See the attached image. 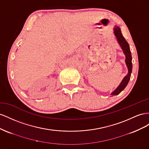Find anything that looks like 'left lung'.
<instances>
[{
	"mask_svg": "<svg viewBox=\"0 0 149 149\" xmlns=\"http://www.w3.org/2000/svg\"><path fill=\"white\" fill-rule=\"evenodd\" d=\"M114 34L117 38L118 44H120L123 51H124V53L125 55V62L129 71L128 74H127L124 78V79L122 80V81L119 85V86L116 88V91H113L111 93L112 95H118L124 90L127 86V84L129 83L132 73V55L130 50L129 45L128 44V42H127L125 39V38L123 37L120 29L118 27L116 26L114 28Z\"/></svg>",
	"mask_w": 149,
	"mask_h": 149,
	"instance_id": "8db88e82",
	"label": "left lung"
}]
</instances>
